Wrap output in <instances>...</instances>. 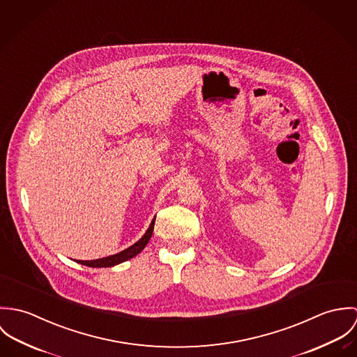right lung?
<instances>
[{
	"label": "right lung",
	"instance_id": "1",
	"mask_svg": "<svg viewBox=\"0 0 357 357\" xmlns=\"http://www.w3.org/2000/svg\"><path fill=\"white\" fill-rule=\"evenodd\" d=\"M153 227H155V220L151 223L148 231L144 234V237L141 238L138 242H135L134 245H131L130 248L121 250L120 253L116 255H112V256H108V257H102V259H98V260H91V261H84V260H79L78 263L83 264V266H87V267H97V268H101V267H112V266H116L120 264L134 256H137L145 246L146 243L149 242V239L152 237V233H153Z\"/></svg>",
	"mask_w": 357,
	"mask_h": 357
}]
</instances>
